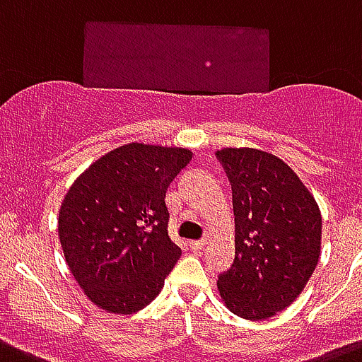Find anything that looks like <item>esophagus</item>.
Instances as JSON below:
<instances>
[{
  "mask_svg": "<svg viewBox=\"0 0 362 362\" xmlns=\"http://www.w3.org/2000/svg\"><path fill=\"white\" fill-rule=\"evenodd\" d=\"M206 245V239H199V241H189L191 250H200Z\"/></svg>",
  "mask_w": 362,
  "mask_h": 362,
  "instance_id": "esophagus-1",
  "label": "esophagus"
}]
</instances>
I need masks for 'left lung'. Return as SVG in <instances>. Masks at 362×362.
I'll use <instances>...</instances> for the list:
<instances>
[{"label":"left lung","instance_id":"1","mask_svg":"<svg viewBox=\"0 0 362 362\" xmlns=\"http://www.w3.org/2000/svg\"><path fill=\"white\" fill-rule=\"evenodd\" d=\"M217 160L232 184L235 257L218 274L226 308L263 320L298 298L320 256L322 217L296 173L257 148H223Z\"/></svg>","mask_w":362,"mask_h":362}]
</instances>
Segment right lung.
I'll return each mask as SVG.
<instances>
[{
    "label": "right lung",
    "mask_w": 362,
    "mask_h": 362,
    "mask_svg": "<svg viewBox=\"0 0 362 362\" xmlns=\"http://www.w3.org/2000/svg\"><path fill=\"white\" fill-rule=\"evenodd\" d=\"M191 156L187 148L123 145L69 187L59 214L60 245L97 308L132 315L160 294L182 254L167 230L165 193Z\"/></svg>",
    "instance_id": "1"
}]
</instances>
